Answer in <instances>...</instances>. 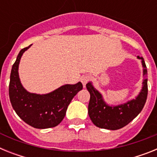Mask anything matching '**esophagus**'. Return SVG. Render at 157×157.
<instances>
[{"instance_id": "34e87169", "label": "esophagus", "mask_w": 157, "mask_h": 157, "mask_svg": "<svg viewBox=\"0 0 157 157\" xmlns=\"http://www.w3.org/2000/svg\"><path fill=\"white\" fill-rule=\"evenodd\" d=\"M89 81H90V76L89 75H83L81 78V82L84 86H86V85Z\"/></svg>"}]
</instances>
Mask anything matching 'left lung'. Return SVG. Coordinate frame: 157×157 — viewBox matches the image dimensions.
Segmentation results:
<instances>
[{
    "instance_id": "1",
    "label": "left lung",
    "mask_w": 157,
    "mask_h": 157,
    "mask_svg": "<svg viewBox=\"0 0 157 157\" xmlns=\"http://www.w3.org/2000/svg\"><path fill=\"white\" fill-rule=\"evenodd\" d=\"M137 58L141 59L143 67L142 87L135 98L126 103L118 105H109L105 101L102 94L94 88L92 82L86 84L87 90L90 94L88 114L93 123L98 127L112 130H119L132 121L143 109L148 95L147 68L143 57L138 56Z\"/></svg>"
}]
</instances>
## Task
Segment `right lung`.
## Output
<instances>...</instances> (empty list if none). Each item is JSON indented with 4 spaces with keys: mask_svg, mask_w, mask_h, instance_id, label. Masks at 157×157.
Listing matches in <instances>:
<instances>
[{
    "mask_svg": "<svg viewBox=\"0 0 157 157\" xmlns=\"http://www.w3.org/2000/svg\"><path fill=\"white\" fill-rule=\"evenodd\" d=\"M31 45L20 50L12 65L9 82V98L16 114L28 125L37 129L51 128L61 123L69 104L82 90L78 82L65 84L45 94L30 93L23 86L19 75V65L23 54Z\"/></svg>",
    "mask_w": 157,
    "mask_h": 157,
    "instance_id": "right-lung-1",
    "label": "right lung"
}]
</instances>
